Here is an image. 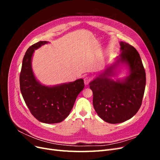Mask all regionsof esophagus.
<instances>
[{
  "mask_svg": "<svg viewBox=\"0 0 160 160\" xmlns=\"http://www.w3.org/2000/svg\"><path fill=\"white\" fill-rule=\"evenodd\" d=\"M91 81V78L89 77H87L84 79V83L85 85H88L89 83H90Z\"/></svg>",
  "mask_w": 160,
  "mask_h": 160,
  "instance_id": "esophagus-1",
  "label": "esophagus"
}]
</instances>
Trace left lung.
<instances>
[{
	"label": "left lung",
	"mask_w": 160,
	"mask_h": 160,
	"mask_svg": "<svg viewBox=\"0 0 160 160\" xmlns=\"http://www.w3.org/2000/svg\"><path fill=\"white\" fill-rule=\"evenodd\" d=\"M119 45L120 55L89 83L96 113L112 124L124 122L137 113L146 83V72L137 50L123 41ZM121 64L127 68L128 75L113 79Z\"/></svg>",
	"instance_id": "1"
}]
</instances>
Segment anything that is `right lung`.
I'll list each match as a JSON object with an SVG mask.
<instances>
[{
    "mask_svg": "<svg viewBox=\"0 0 160 160\" xmlns=\"http://www.w3.org/2000/svg\"><path fill=\"white\" fill-rule=\"evenodd\" d=\"M39 41L31 46L23 57L20 74V89L31 113L39 122L48 124L62 122L71 112L85 85L83 79L55 85H45L34 73L32 59L35 50L49 43Z\"/></svg>",
    "mask_w": 160,
    "mask_h": 160,
    "instance_id": "add662e5",
    "label": "right lung"
}]
</instances>
